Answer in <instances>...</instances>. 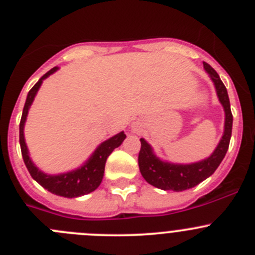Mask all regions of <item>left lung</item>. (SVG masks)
Segmentation results:
<instances>
[{
    "label": "left lung",
    "mask_w": 255,
    "mask_h": 255,
    "mask_svg": "<svg viewBox=\"0 0 255 255\" xmlns=\"http://www.w3.org/2000/svg\"><path fill=\"white\" fill-rule=\"evenodd\" d=\"M204 68L212 80L218 100L225 110V130H223L222 138L208 158L191 164H175L161 160L155 155L150 144L144 138H140L142 146L138 155L140 174L148 184L158 189L165 190V191H169V190L184 191V190L196 186L215 173L228 150L231 135H232L233 116L231 112L227 89L221 81L218 74L205 61Z\"/></svg>",
    "instance_id": "8db88e82"
}]
</instances>
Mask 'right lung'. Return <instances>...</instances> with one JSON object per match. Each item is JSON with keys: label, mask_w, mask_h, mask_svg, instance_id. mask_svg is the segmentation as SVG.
<instances>
[{"label": "right lung", "mask_w": 255, "mask_h": 255, "mask_svg": "<svg viewBox=\"0 0 255 255\" xmlns=\"http://www.w3.org/2000/svg\"><path fill=\"white\" fill-rule=\"evenodd\" d=\"M58 69V66H55L51 70H49L47 74H44L42 78L38 80L37 84L30 89V91L28 92L19 123V144L23 160H24V164L27 166L28 171H29L30 176L38 184L42 185L44 189L50 191L51 194L73 199V197L84 196V195L90 194V192L95 191L100 186L102 177H104L105 164H106L107 158L112 153L113 149L118 148L122 144L123 140L126 139V134L125 132H120L118 134L110 138V139L102 142L95 149L91 156L78 169H74V170L68 171V173L58 174V175H50V174L39 170L29 156V151H28L24 139V125L25 121H27L28 111H29L33 101H34L38 90L42 86V82L48 76H50L51 74L55 73Z\"/></svg>", "instance_id": "add662e5"}]
</instances>
